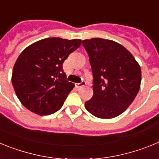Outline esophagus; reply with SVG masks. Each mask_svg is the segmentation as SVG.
Instances as JSON below:
<instances>
[{"label":"esophagus","mask_w":159,"mask_h":159,"mask_svg":"<svg viewBox=\"0 0 159 159\" xmlns=\"http://www.w3.org/2000/svg\"><path fill=\"white\" fill-rule=\"evenodd\" d=\"M86 85V82H84V81H82L80 83H78V84H75V86L77 88H81V87H84Z\"/></svg>","instance_id":"34e87169"}]
</instances>
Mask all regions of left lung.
Returning <instances> with one entry per match:
<instances>
[{
	"instance_id": "left-lung-1",
	"label": "left lung",
	"mask_w": 159,
	"mask_h": 159,
	"mask_svg": "<svg viewBox=\"0 0 159 159\" xmlns=\"http://www.w3.org/2000/svg\"><path fill=\"white\" fill-rule=\"evenodd\" d=\"M93 74V96L85 108L94 116L112 119L131 104L139 91L141 68L126 48L113 40H83Z\"/></svg>"
}]
</instances>
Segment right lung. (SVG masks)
<instances>
[{
  "label": "right lung",
  "instance_id": "right-lung-1",
  "mask_svg": "<svg viewBox=\"0 0 159 159\" xmlns=\"http://www.w3.org/2000/svg\"><path fill=\"white\" fill-rule=\"evenodd\" d=\"M81 40L43 39L29 45L14 64L12 84L19 100L39 116L62 107L75 84L66 80L63 63L81 44Z\"/></svg>",
  "mask_w": 159,
  "mask_h": 159
}]
</instances>
